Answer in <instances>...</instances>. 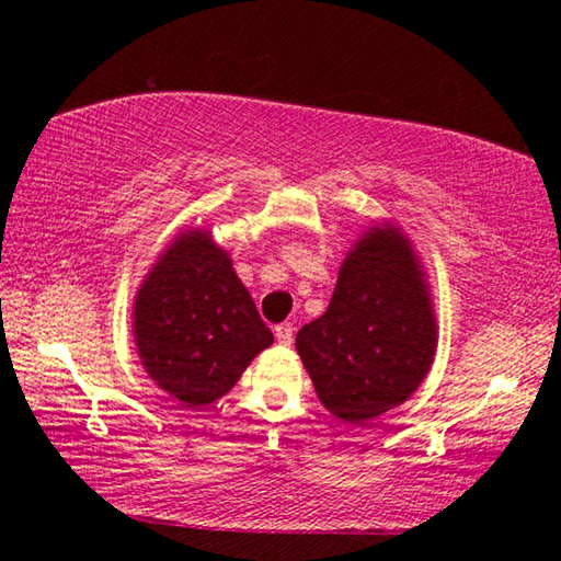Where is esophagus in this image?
Instances as JSON below:
<instances>
[{
	"label": "esophagus",
	"instance_id": "esophagus-1",
	"mask_svg": "<svg viewBox=\"0 0 561 561\" xmlns=\"http://www.w3.org/2000/svg\"><path fill=\"white\" fill-rule=\"evenodd\" d=\"M274 336H277V341L282 346H289L294 341V327L289 324V321H284V324L274 327Z\"/></svg>",
	"mask_w": 561,
	"mask_h": 561
}]
</instances>
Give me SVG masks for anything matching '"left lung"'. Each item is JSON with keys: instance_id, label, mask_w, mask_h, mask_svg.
<instances>
[{"instance_id": "1", "label": "left lung", "mask_w": 561, "mask_h": 561, "mask_svg": "<svg viewBox=\"0 0 561 561\" xmlns=\"http://www.w3.org/2000/svg\"><path fill=\"white\" fill-rule=\"evenodd\" d=\"M435 317L411 242L374 227L339 272L329 309L304 324L297 351L319 401L364 423L403 403L433 364Z\"/></svg>"}]
</instances>
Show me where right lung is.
<instances>
[{
	"instance_id": "obj_1",
	"label": "right lung",
	"mask_w": 561,
	"mask_h": 561,
	"mask_svg": "<svg viewBox=\"0 0 561 561\" xmlns=\"http://www.w3.org/2000/svg\"><path fill=\"white\" fill-rule=\"evenodd\" d=\"M133 309L148 376L190 408L225 396L274 341L227 252L203 230L168 247Z\"/></svg>"
}]
</instances>
